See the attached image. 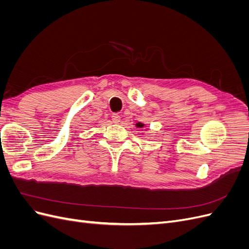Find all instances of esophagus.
<instances>
[{
  "instance_id": "1",
  "label": "esophagus",
  "mask_w": 249,
  "mask_h": 249,
  "mask_svg": "<svg viewBox=\"0 0 249 249\" xmlns=\"http://www.w3.org/2000/svg\"><path fill=\"white\" fill-rule=\"evenodd\" d=\"M112 120H113V123H115V124L120 122V115L118 114V113H113V114H112Z\"/></svg>"
}]
</instances>
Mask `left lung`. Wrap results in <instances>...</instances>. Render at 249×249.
<instances>
[{"mask_svg": "<svg viewBox=\"0 0 249 249\" xmlns=\"http://www.w3.org/2000/svg\"><path fill=\"white\" fill-rule=\"evenodd\" d=\"M144 125H145V124H142V123H137V124H136V126H137V127H140V129H142V127H144Z\"/></svg>", "mask_w": 249, "mask_h": 249, "instance_id": "1", "label": "left lung"}]
</instances>
